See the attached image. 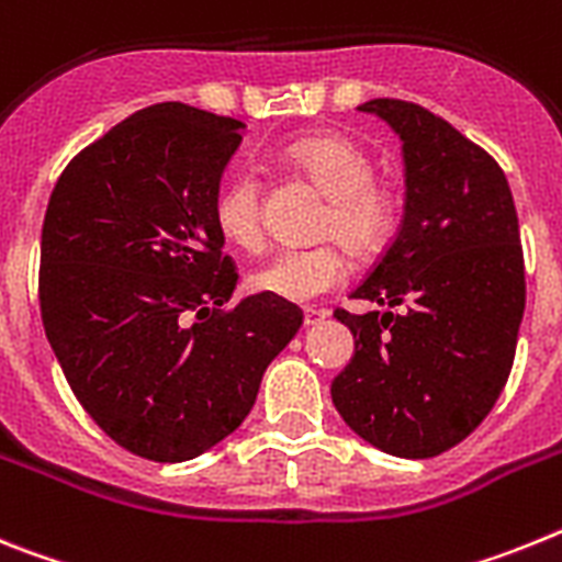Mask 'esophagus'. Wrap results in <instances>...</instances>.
<instances>
[{
	"instance_id": "obj_1",
	"label": "esophagus",
	"mask_w": 562,
	"mask_h": 562,
	"mask_svg": "<svg viewBox=\"0 0 562 562\" xmlns=\"http://www.w3.org/2000/svg\"><path fill=\"white\" fill-rule=\"evenodd\" d=\"M328 319V311L325 308H305V325H319V322Z\"/></svg>"
}]
</instances>
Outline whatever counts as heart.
<instances>
[{
    "instance_id": "b5f03b06",
    "label": "heart",
    "mask_w": 562,
    "mask_h": 562,
    "mask_svg": "<svg viewBox=\"0 0 562 562\" xmlns=\"http://www.w3.org/2000/svg\"><path fill=\"white\" fill-rule=\"evenodd\" d=\"M288 164L328 194L322 234L339 237L356 254H373L396 228V194L373 178V158L341 135H308L288 146ZM217 232L232 246L257 251L266 240L262 228V183L254 172L228 178L212 203ZM341 241V243H342ZM340 243V244H341ZM338 240L305 248H282L248 274L257 294L282 302H314L341 288L350 277V257Z\"/></svg>"
}]
</instances>
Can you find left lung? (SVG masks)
<instances>
[{"label":"left lung","instance_id":"8db88e82","mask_svg":"<svg viewBox=\"0 0 562 562\" xmlns=\"http://www.w3.org/2000/svg\"><path fill=\"white\" fill-rule=\"evenodd\" d=\"M359 110L402 135L407 198L396 237L350 294L387 311H334L356 353L330 396L373 447L432 458L490 416L515 362L526 305L515 200L497 160L424 106Z\"/></svg>","mask_w":562,"mask_h":562}]
</instances>
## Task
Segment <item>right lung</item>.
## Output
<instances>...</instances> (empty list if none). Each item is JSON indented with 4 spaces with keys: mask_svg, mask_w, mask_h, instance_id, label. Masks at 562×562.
Listing matches in <instances>:
<instances>
[{
    "mask_svg": "<svg viewBox=\"0 0 562 562\" xmlns=\"http://www.w3.org/2000/svg\"><path fill=\"white\" fill-rule=\"evenodd\" d=\"M243 124L164 101L85 146L42 223L38 308L81 407L133 456L178 463L240 427L302 311L254 294L212 217Z\"/></svg>",
    "mask_w": 562,
    "mask_h": 562,
    "instance_id": "add662e5",
    "label": "right lung"
}]
</instances>
